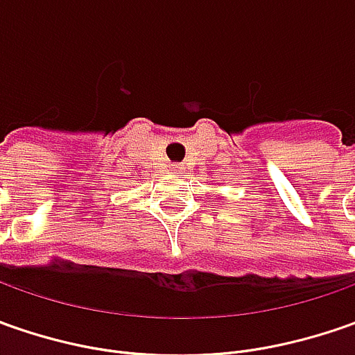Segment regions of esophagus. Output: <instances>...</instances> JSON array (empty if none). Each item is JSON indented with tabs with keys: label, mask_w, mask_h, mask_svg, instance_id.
<instances>
[{
	"label": "esophagus",
	"mask_w": 355,
	"mask_h": 355,
	"mask_svg": "<svg viewBox=\"0 0 355 355\" xmlns=\"http://www.w3.org/2000/svg\"><path fill=\"white\" fill-rule=\"evenodd\" d=\"M175 171H182V168H175Z\"/></svg>",
	"instance_id": "34e87169"
}]
</instances>
